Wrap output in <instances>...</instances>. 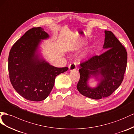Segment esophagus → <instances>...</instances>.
I'll use <instances>...</instances> for the list:
<instances>
[{
  "label": "esophagus",
  "instance_id": "1",
  "mask_svg": "<svg viewBox=\"0 0 134 134\" xmlns=\"http://www.w3.org/2000/svg\"><path fill=\"white\" fill-rule=\"evenodd\" d=\"M68 68H69V70L70 71H75L76 70V62H74L72 63H71L68 66Z\"/></svg>",
  "mask_w": 134,
  "mask_h": 134
}]
</instances>
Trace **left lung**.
I'll use <instances>...</instances> for the list:
<instances>
[{"label": "left lung", "instance_id": "1", "mask_svg": "<svg viewBox=\"0 0 134 134\" xmlns=\"http://www.w3.org/2000/svg\"><path fill=\"white\" fill-rule=\"evenodd\" d=\"M103 49L105 52L94 55L80 63V79L77 84L79 92L85 97L94 100L110 96L117 89L124 78L127 67V53L119 41L111 31L105 30ZM91 76L100 77L98 86L92 88L87 80Z\"/></svg>", "mask_w": 134, "mask_h": 134}]
</instances>
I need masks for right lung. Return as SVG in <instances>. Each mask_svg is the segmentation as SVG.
Masks as SVG:
<instances>
[{
	"label": "right lung",
	"mask_w": 134,
	"mask_h": 134,
	"mask_svg": "<svg viewBox=\"0 0 134 134\" xmlns=\"http://www.w3.org/2000/svg\"><path fill=\"white\" fill-rule=\"evenodd\" d=\"M49 37L42 28H33L16 41L9 54L11 83L20 96L29 101L46 99L54 87L56 76L68 69L51 66L37 54L41 40Z\"/></svg>",
	"instance_id": "1"
}]
</instances>
